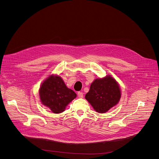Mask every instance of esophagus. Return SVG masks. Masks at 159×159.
<instances>
[{
  "label": "esophagus",
  "mask_w": 159,
  "mask_h": 159,
  "mask_svg": "<svg viewBox=\"0 0 159 159\" xmlns=\"http://www.w3.org/2000/svg\"><path fill=\"white\" fill-rule=\"evenodd\" d=\"M77 94H78V97H79V98H82V97H83V94H84V93H83L82 92L79 91V92L77 93Z\"/></svg>",
  "instance_id": "obj_1"
}]
</instances>
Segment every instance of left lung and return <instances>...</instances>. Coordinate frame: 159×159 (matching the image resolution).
<instances>
[{
    "mask_svg": "<svg viewBox=\"0 0 159 159\" xmlns=\"http://www.w3.org/2000/svg\"><path fill=\"white\" fill-rule=\"evenodd\" d=\"M120 97L118 84L110 76L95 79L85 97L93 109L99 113L106 112L118 103Z\"/></svg>",
    "mask_w": 159,
    "mask_h": 159,
    "instance_id": "8db88e82",
    "label": "left lung"
}]
</instances>
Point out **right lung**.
Instances as JSON below:
<instances>
[{
  "mask_svg": "<svg viewBox=\"0 0 159 159\" xmlns=\"http://www.w3.org/2000/svg\"><path fill=\"white\" fill-rule=\"evenodd\" d=\"M41 102L54 113H61L66 105L77 97L76 93L68 89L59 76H50L44 81L39 89Z\"/></svg>",
  "mask_w": 159,
  "mask_h": 159,
  "instance_id": "1",
  "label": "right lung"
}]
</instances>
